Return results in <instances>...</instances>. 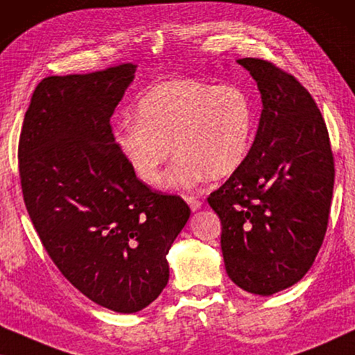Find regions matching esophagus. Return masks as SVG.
<instances>
[{"label":"esophagus","mask_w":355,"mask_h":355,"mask_svg":"<svg viewBox=\"0 0 355 355\" xmlns=\"http://www.w3.org/2000/svg\"><path fill=\"white\" fill-rule=\"evenodd\" d=\"M184 199H187V202L189 204V207H191V211H198V209H201L202 206V202L194 196H187Z\"/></svg>","instance_id":"34e87169"}]
</instances>
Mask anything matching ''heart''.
Wrapping results in <instances>:
<instances>
[{"label": "heart", "instance_id": "1", "mask_svg": "<svg viewBox=\"0 0 355 355\" xmlns=\"http://www.w3.org/2000/svg\"><path fill=\"white\" fill-rule=\"evenodd\" d=\"M135 119L119 123L114 143L128 167L151 187L161 182L172 148L167 188H191L204 177L236 172L251 151L257 107L238 83L172 78L139 98Z\"/></svg>", "mask_w": 355, "mask_h": 355}]
</instances>
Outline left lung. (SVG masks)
<instances>
[{"instance_id": "left-lung-1", "label": "left lung", "mask_w": 355, "mask_h": 355, "mask_svg": "<svg viewBox=\"0 0 355 355\" xmlns=\"http://www.w3.org/2000/svg\"><path fill=\"white\" fill-rule=\"evenodd\" d=\"M238 64L257 82L263 109L246 161L207 201L222 222L228 277L270 296L297 283L320 251L334 159L320 109L296 77L266 59Z\"/></svg>"}]
</instances>
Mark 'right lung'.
I'll list each match as a JSON object with an SVG mask.
<instances>
[{"label": "right lung", "instance_id": "1", "mask_svg": "<svg viewBox=\"0 0 355 355\" xmlns=\"http://www.w3.org/2000/svg\"><path fill=\"white\" fill-rule=\"evenodd\" d=\"M135 71L128 62L43 78L17 151L24 202L48 256L80 293L121 313L166 288L168 249L191 212L138 180L114 143L111 117Z\"/></svg>", "mask_w": 355, "mask_h": 355}]
</instances>
